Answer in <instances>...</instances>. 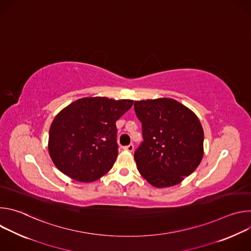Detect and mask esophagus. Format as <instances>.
I'll return each instance as SVG.
<instances>
[{
  "label": "esophagus",
  "instance_id": "obj_1",
  "mask_svg": "<svg viewBox=\"0 0 251 251\" xmlns=\"http://www.w3.org/2000/svg\"><path fill=\"white\" fill-rule=\"evenodd\" d=\"M123 150L128 151V152H133V150H134V146H133V144H130V145H128V146L123 147Z\"/></svg>",
  "mask_w": 251,
  "mask_h": 251
}]
</instances>
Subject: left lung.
<instances>
[{"mask_svg": "<svg viewBox=\"0 0 251 251\" xmlns=\"http://www.w3.org/2000/svg\"><path fill=\"white\" fill-rule=\"evenodd\" d=\"M144 142L134 155L138 171L155 188L182 183L203 157V129L198 116L172 98L134 103Z\"/></svg>", "mask_w": 251, "mask_h": 251, "instance_id": "1", "label": "left lung"}]
</instances>
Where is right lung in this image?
<instances>
[{
	"label": "right lung",
	"instance_id": "add662e5",
	"mask_svg": "<svg viewBox=\"0 0 251 251\" xmlns=\"http://www.w3.org/2000/svg\"><path fill=\"white\" fill-rule=\"evenodd\" d=\"M133 100L83 97L54 117L49 135V154L54 166L77 182L91 183L113 167L118 156L116 121Z\"/></svg>",
	"mask_w": 251,
	"mask_h": 251
}]
</instances>
